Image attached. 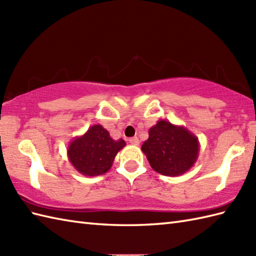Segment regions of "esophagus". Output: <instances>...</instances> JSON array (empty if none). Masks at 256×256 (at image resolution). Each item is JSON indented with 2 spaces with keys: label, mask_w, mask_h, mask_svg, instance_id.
<instances>
[{
  "label": "esophagus",
  "mask_w": 256,
  "mask_h": 256,
  "mask_svg": "<svg viewBox=\"0 0 256 256\" xmlns=\"http://www.w3.org/2000/svg\"><path fill=\"white\" fill-rule=\"evenodd\" d=\"M128 140H130V143H131L132 145H138V144H140V140H138V138H136V136L131 138Z\"/></svg>",
  "instance_id": "1"
}]
</instances>
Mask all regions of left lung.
I'll list each match as a JSON object with an SVG mask.
<instances>
[{
    "label": "left lung",
    "instance_id": "obj_1",
    "mask_svg": "<svg viewBox=\"0 0 256 256\" xmlns=\"http://www.w3.org/2000/svg\"><path fill=\"white\" fill-rule=\"evenodd\" d=\"M199 140L182 125L160 120L148 131L142 150L150 167L165 176H180L192 168L199 155Z\"/></svg>",
    "mask_w": 256,
    "mask_h": 256
}]
</instances>
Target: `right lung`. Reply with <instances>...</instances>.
I'll return each instance as SVG.
<instances>
[{
    "instance_id": "1",
    "label": "right lung",
    "mask_w": 256,
    "mask_h": 256,
    "mask_svg": "<svg viewBox=\"0 0 256 256\" xmlns=\"http://www.w3.org/2000/svg\"><path fill=\"white\" fill-rule=\"evenodd\" d=\"M125 145L124 140H114L102 125L94 124L84 135L70 142L67 155L81 175L100 176L108 172L116 154Z\"/></svg>"
}]
</instances>
